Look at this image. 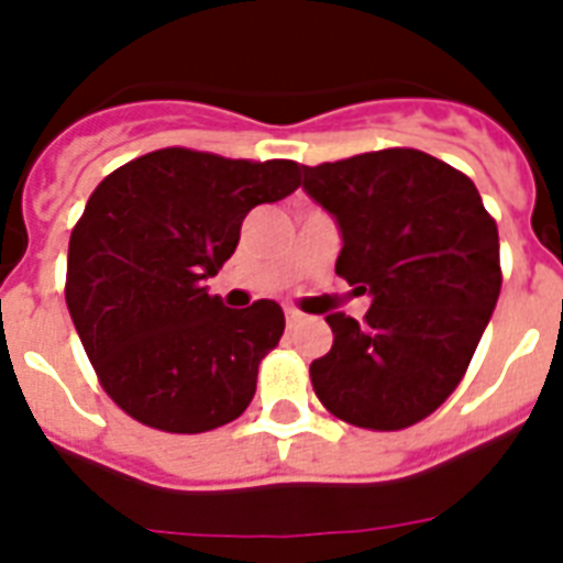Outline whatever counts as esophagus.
I'll return each instance as SVG.
<instances>
[{
    "label": "esophagus",
    "mask_w": 563,
    "mask_h": 563,
    "mask_svg": "<svg viewBox=\"0 0 563 563\" xmlns=\"http://www.w3.org/2000/svg\"><path fill=\"white\" fill-rule=\"evenodd\" d=\"M300 321H303V316H300L298 309H286V324L289 327H295V324H300Z\"/></svg>",
    "instance_id": "34e87169"
}]
</instances>
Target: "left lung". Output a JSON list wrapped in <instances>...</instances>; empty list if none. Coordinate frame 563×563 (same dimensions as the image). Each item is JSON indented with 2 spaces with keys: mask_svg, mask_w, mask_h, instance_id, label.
Listing matches in <instances>:
<instances>
[{
  "mask_svg": "<svg viewBox=\"0 0 563 563\" xmlns=\"http://www.w3.org/2000/svg\"><path fill=\"white\" fill-rule=\"evenodd\" d=\"M300 169L342 230L335 274L371 295L362 324L327 316L333 347L309 365L312 388L344 423L411 427L462 383L497 307V221L467 175L418 148Z\"/></svg>",
  "mask_w": 563,
  "mask_h": 563,
  "instance_id": "1",
  "label": "left lung"
}]
</instances>
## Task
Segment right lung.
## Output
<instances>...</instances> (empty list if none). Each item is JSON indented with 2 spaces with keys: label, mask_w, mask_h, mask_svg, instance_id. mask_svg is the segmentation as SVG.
Instances as JSON below:
<instances>
[{
  "label": "right lung",
  "mask_w": 563,
  "mask_h": 563,
  "mask_svg": "<svg viewBox=\"0 0 563 563\" xmlns=\"http://www.w3.org/2000/svg\"><path fill=\"white\" fill-rule=\"evenodd\" d=\"M300 187L295 161L161 148L92 189L69 236L66 307L96 376L145 427L198 435L236 420L286 327L274 300L228 309L203 280L256 203Z\"/></svg>",
  "instance_id": "obj_1"
}]
</instances>
